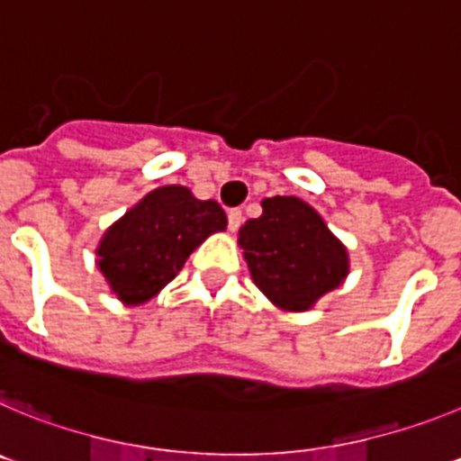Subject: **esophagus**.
Returning <instances> with one entry per match:
<instances>
[{
    "label": "esophagus",
    "instance_id": "1",
    "mask_svg": "<svg viewBox=\"0 0 461 461\" xmlns=\"http://www.w3.org/2000/svg\"><path fill=\"white\" fill-rule=\"evenodd\" d=\"M240 222H243V213H240L239 209H231L230 213H227V227H230V231L239 230Z\"/></svg>",
    "mask_w": 461,
    "mask_h": 461
}]
</instances>
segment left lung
Instances as JSON below:
<instances>
[{
  "label": "left lung",
  "mask_w": 461,
  "mask_h": 461,
  "mask_svg": "<svg viewBox=\"0 0 461 461\" xmlns=\"http://www.w3.org/2000/svg\"><path fill=\"white\" fill-rule=\"evenodd\" d=\"M261 215L239 230L257 287L287 312H305L349 273L347 248L298 197H267Z\"/></svg>",
  "instance_id": "8db88e82"
}]
</instances>
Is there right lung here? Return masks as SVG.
Here are the masks:
<instances>
[{"label": "right lung", "mask_w": 461, "mask_h": 461, "mask_svg": "<svg viewBox=\"0 0 461 461\" xmlns=\"http://www.w3.org/2000/svg\"><path fill=\"white\" fill-rule=\"evenodd\" d=\"M225 227L218 202L197 200L184 185H163L103 234L96 264L119 301L140 305L176 277L194 248Z\"/></svg>", "instance_id": "obj_1"}]
</instances>
